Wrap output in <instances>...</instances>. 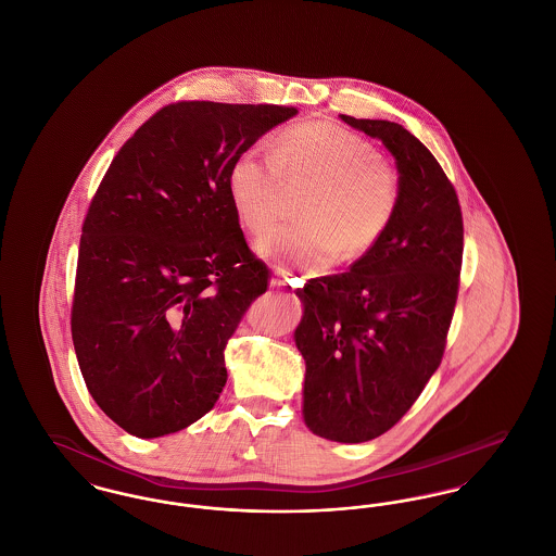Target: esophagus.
Wrapping results in <instances>:
<instances>
[{"mask_svg": "<svg viewBox=\"0 0 556 556\" xmlns=\"http://www.w3.org/2000/svg\"><path fill=\"white\" fill-rule=\"evenodd\" d=\"M288 281H290V273L283 270V268H275V273H273V277H270V286L277 288V290H281V288L288 286Z\"/></svg>", "mask_w": 556, "mask_h": 556, "instance_id": "1", "label": "esophagus"}]
</instances>
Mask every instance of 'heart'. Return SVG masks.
<instances>
[{"label":"heart","mask_w":556,"mask_h":556,"mask_svg":"<svg viewBox=\"0 0 556 556\" xmlns=\"http://www.w3.org/2000/svg\"><path fill=\"white\" fill-rule=\"evenodd\" d=\"M288 186H313L302 225L270 233L261 254L279 265L323 273L345 254L356 261L388 236L402 198L400 175L375 146L329 121L277 132L270 152L248 148L229 166L227 189L241 225L265 236L283 214Z\"/></svg>","instance_id":"obj_1"}]
</instances>
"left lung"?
I'll list each match as a JSON object with an SVG mask.
<instances>
[{"label": "left lung", "mask_w": 556, "mask_h": 556, "mask_svg": "<svg viewBox=\"0 0 556 556\" xmlns=\"http://www.w3.org/2000/svg\"><path fill=\"white\" fill-rule=\"evenodd\" d=\"M342 121L396 159L400 208L350 270L295 291L304 317L293 338L306 361L304 421L320 438L358 444L408 413L440 367L463 266V212L440 162L390 121Z\"/></svg>", "instance_id": "left-lung-1"}]
</instances>
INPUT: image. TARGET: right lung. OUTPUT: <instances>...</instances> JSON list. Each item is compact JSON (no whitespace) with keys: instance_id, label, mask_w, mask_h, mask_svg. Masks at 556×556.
<instances>
[{"instance_id":"obj_1","label":"right lung","mask_w":556,"mask_h":556,"mask_svg":"<svg viewBox=\"0 0 556 556\" xmlns=\"http://www.w3.org/2000/svg\"><path fill=\"white\" fill-rule=\"evenodd\" d=\"M293 114L168 104L108 166L83 220L71 329L89 394L131 435L186 429L220 396L223 352L270 279L239 227L229 166Z\"/></svg>"}]
</instances>
